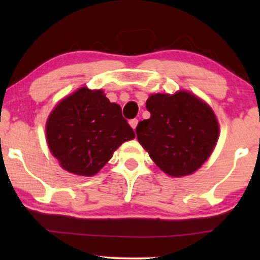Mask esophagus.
<instances>
[{
  "label": "esophagus",
  "mask_w": 260,
  "mask_h": 260,
  "mask_svg": "<svg viewBox=\"0 0 260 260\" xmlns=\"http://www.w3.org/2000/svg\"><path fill=\"white\" fill-rule=\"evenodd\" d=\"M129 124H130V125H131V127H133V129L135 130V129H136L137 124H138V119H137V118L130 119V120H129Z\"/></svg>",
  "instance_id": "34e87169"
}]
</instances>
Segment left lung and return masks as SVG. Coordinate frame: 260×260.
I'll return each instance as SVG.
<instances>
[{
  "instance_id": "1",
  "label": "left lung",
  "mask_w": 260,
  "mask_h": 260,
  "mask_svg": "<svg viewBox=\"0 0 260 260\" xmlns=\"http://www.w3.org/2000/svg\"><path fill=\"white\" fill-rule=\"evenodd\" d=\"M147 109L150 118L138 123L136 134L156 166L176 177L200 168L219 136V124L212 109L183 91L173 95L152 94Z\"/></svg>"
}]
</instances>
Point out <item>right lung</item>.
<instances>
[{"instance_id":"1","label":"right lung","mask_w":260,"mask_h":260,"mask_svg":"<svg viewBox=\"0 0 260 260\" xmlns=\"http://www.w3.org/2000/svg\"><path fill=\"white\" fill-rule=\"evenodd\" d=\"M49 150L67 172L92 176L135 133L118 104L103 91L79 88L53 110L46 125Z\"/></svg>"}]
</instances>
